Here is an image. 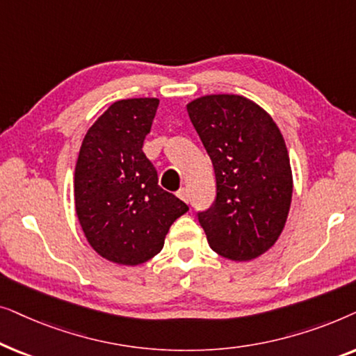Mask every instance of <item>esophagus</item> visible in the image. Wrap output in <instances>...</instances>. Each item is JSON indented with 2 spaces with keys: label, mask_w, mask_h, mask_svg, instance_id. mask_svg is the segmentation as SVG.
Instances as JSON below:
<instances>
[{
  "label": "esophagus",
  "mask_w": 356,
  "mask_h": 356,
  "mask_svg": "<svg viewBox=\"0 0 356 356\" xmlns=\"http://www.w3.org/2000/svg\"><path fill=\"white\" fill-rule=\"evenodd\" d=\"M178 197L181 199V201H184V202H189L191 201V196H189V189L188 188H181L178 191Z\"/></svg>",
  "instance_id": "34e87169"
}]
</instances>
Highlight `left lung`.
I'll use <instances>...</instances> for the list:
<instances>
[{
  "label": "left lung",
  "instance_id": "8db88e82",
  "mask_svg": "<svg viewBox=\"0 0 356 356\" xmlns=\"http://www.w3.org/2000/svg\"><path fill=\"white\" fill-rule=\"evenodd\" d=\"M217 179L212 209L199 213L209 246L251 261L279 240L293 194L289 150L267 111L243 95L212 94L186 105Z\"/></svg>",
  "mask_w": 356,
  "mask_h": 356
}]
</instances>
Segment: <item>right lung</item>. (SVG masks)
Returning a JSON list of instances; mask_svg holds the SVG:
<instances>
[{
    "label": "right lung",
    "instance_id": "1",
    "mask_svg": "<svg viewBox=\"0 0 356 356\" xmlns=\"http://www.w3.org/2000/svg\"><path fill=\"white\" fill-rule=\"evenodd\" d=\"M159 99L111 104L82 140L74 170V202L82 232L97 254L139 266L162 251L172 223L188 206L159 186L143 152Z\"/></svg>",
    "mask_w": 356,
    "mask_h": 356
}]
</instances>
